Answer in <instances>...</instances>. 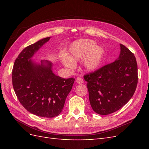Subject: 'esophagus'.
<instances>
[{"mask_svg":"<svg viewBox=\"0 0 149 149\" xmlns=\"http://www.w3.org/2000/svg\"><path fill=\"white\" fill-rule=\"evenodd\" d=\"M76 81L78 84H81V83H83V79L81 77H78V78H76Z\"/></svg>","mask_w":149,"mask_h":149,"instance_id":"esophagus-1","label":"esophagus"}]
</instances>
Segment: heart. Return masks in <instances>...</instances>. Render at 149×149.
I'll return each instance as SVG.
<instances>
[{"label": "heart", "mask_w": 149, "mask_h": 149, "mask_svg": "<svg viewBox=\"0 0 149 149\" xmlns=\"http://www.w3.org/2000/svg\"><path fill=\"white\" fill-rule=\"evenodd\" d=\"M103 47L90 39H79L73 42L69 47L67 55L60 56L63 64L69 68H73L74 63L83 60L84 68L89 72L96 71L100 66L104 56Z\"/></svg>", "instance_id": "obj_1"}]
</instances>
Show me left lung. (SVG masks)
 Instances as JSON below:
<instances>
[{
	"label": "left lung",
	"instance_id": "1",
	"mask_svg": "<svg viewBox=\"0 0 149 149\" xmlns=\"http://www.w3.org/2000/svg\"><path fill=\"white\" fill-rule=\"evenodd\" d=\"M119 58L93 73L84 76L90 104L100 115L118 111L131 99L138 82L137 64L134 54L120 44Z\"/></svg>",
	"mask_w": 149,
	"mask_h": 149
}]
</instances>
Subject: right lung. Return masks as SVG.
Returning <instances> with one entry per match:
<instances>
[{
    "label": "right lung",
    "instance_id": "1",
    "mask_svg": "<svg viewBox=\"0 0 149 149\" xmlns=\"http://www.w3.org/2000/svg\"><path fill=\"white\" fill-rule=\"evenodd\" d=\"M51 37L26 47L16 58L12 73V84L18 100L30 113L51 118L59 115L75 79H65L52 71V63L31 59Z\"/></svg>",
    "mask_w": 149,
    "mask_h": 149
}]
</instances>
